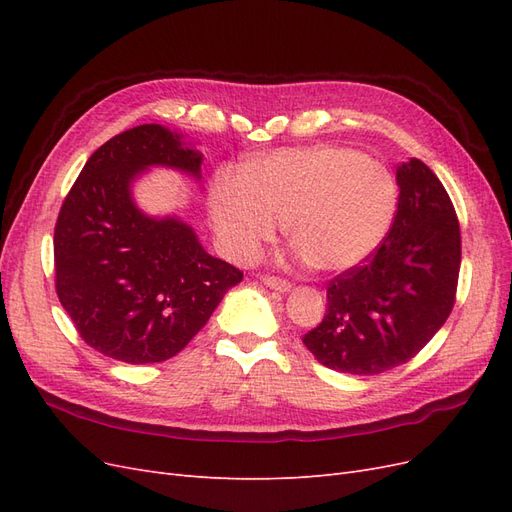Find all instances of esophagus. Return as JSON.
I'll use <instances>...</instances> for the list:
<instances>
[{"mask_svg": "<svg viewBox=\"0 0 512 512\" xmlns=\"http://www.w3.org/2000/svg\"><path fill=\"white\" fill-rule=\"evenodd\" d=\"M262 282H265V286H269L273 290H280V292H288L292 288L288 280H284V277H277V275H265L262 277Z\"/></svg>", "mask_w": 512, "mask_h": 512, "instance_id": "obj_1", "label": "esophagus"}]
</instances>
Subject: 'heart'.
I'll list each match as a JSON object with an SVG mask.
<instances>
[{
	"label": "heart",
	"instance_id": "obj_1",
	"mask_svg": "<svg viewBox=\"0 0 512 512\" xmlns=\"http://www.w3.org/2000/svg\"><path fill=\"white\" fill-rule=\"evenodd\" d=\"M211 220L228 256L252 260L275 237L318 271H346L374 254L397 209V185L363 153L312 145L267 153L241 170H222L209 194Z\"/></svg>",
	"mask_w": 512,
	"mask_h": 512
}]
</instances>
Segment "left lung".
<instances>
[{
	"label": "left lung",
	"instance_id": "left-lung-1",
	"mask_svg": "<svg viewBox=\"0 0 512 512\" xmlns=\"http://www.w3.org/2000/svg\"><path fill=\"white\" fill-rule=\"evenodd\" d=\"M397 213L374 254L329 282L327 314L303 344L324 367L374 376L408 363L451 316L461 267L453 200L412 158L397 168Z\"/></svg>",
	"mask_w": 512,
	"mask_h": 512
}]
</instances>
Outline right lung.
Wrapping results in <instances>:
<instances>
[{"label":"right lung","mask_w":512,"mask_h":512,"mask_svg":"<svg viewBox=\"0 0 512 512\" xmlns=\"http://www.w3.org/2000/svg\"><path fill=\"white\" fill-rule=\"evenodd\" d=\"M203 156L145 123L91 153L59 209L55 290L83 342L123 363H162L205 327L243 271L209 256L177 218H147L130 185L160 164L200 177Z\"/></svg>","instance_id":"obj_1"}]
</instances>
